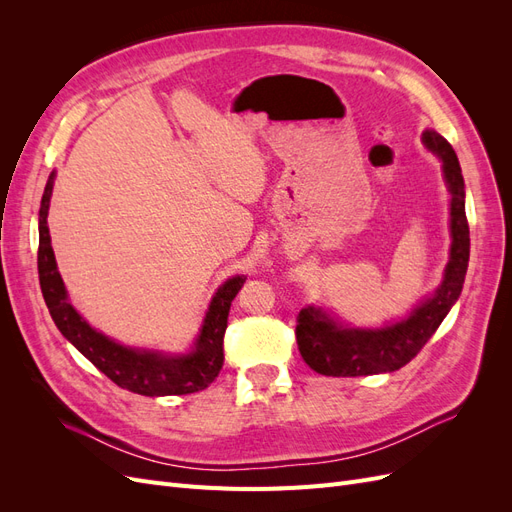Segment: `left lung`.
I'll use <instances>...</instances> for the list:
<instances>
[{
	"mask_svg": "<svg viewBox=\"0 0 512 512\" xmlns=\"http://www.w3.org/2000/svg\"><path fill=\"white\" fill-rule=\"evenodd\" d=\"M423 145L442 162L451 194V256L442 284L418 303L410 316L378 329H361L333 318L324 307L307 305L297 318V344L303 361L322 376L354 378L389 374L410 363L457 303L470 260V228L466 218V183L457 153L436 130L423 132Z\"/></svg>",
	"mask_w": 512,
	"mask_h": 512,
	"instance_id": "obj_1",
	"label": "left lung"
}]
</instances>
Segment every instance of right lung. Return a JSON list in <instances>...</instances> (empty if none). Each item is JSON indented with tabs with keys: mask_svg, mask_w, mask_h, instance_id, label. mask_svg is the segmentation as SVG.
Returning a JSON list of instances; mask_svg holds the SVG:
<instances>
[{
	"mask_svg": "<svg viewBox=\"0 0 512 512\" xmlns=\"http://www.w3.org/2000/svg\"><path fill=\"white\" fill-rule=\"evenodd\" d=\"M55 170L46 181V188L40 203L38 215V273L40 288L51 318L57 324L68 342L79 350L85 359L94 363L104 376L111 378L117 386L138 395L164 397V395H188L203 391L218 378L224 365V333L228 327L230 303L245 284V275L228 277V280L215 290L205 312L203 324L188 352L168 354L160 350L132 348L115 342L113 337L100 333L98 329L76 312L70 303L68 290L61 280L55 254L49 235V207L53 196Z\"/></svg>",
	"mask_w": 512,
	"mask_h": 512,
	"instance_id": "right-lung-1",
	"label": "right lung"
}]
</instances>
